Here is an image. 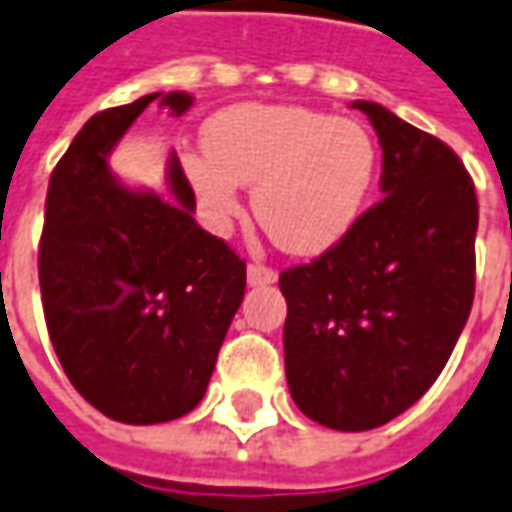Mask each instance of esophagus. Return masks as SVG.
<instances>
[{"label":"esophagus","instance_id":"1","mask_svg":"<svg viewBox=\"0 0 512 512\" xmlns=\"http://www.w3.org/2000/svg\"><path fill=\"white\" fill-rule=\"evenodd\" d=\"M246 280H249V285H271V282H277V271L268 266H260V263H249Z\"/></svg>","mask_w":512,"mask_h":512}]
</instances>
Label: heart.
<instances>
[{
  "instance_id": "1",
  "label": "heart",
  "mask_w": 512,
  "mask_h": 512,
  "mask_svg": "<svg viewBox=\"0 0 512 512\" xmlns=\"http://www.w3.org/2000/svg\"><path fill=\"white\" fill-rule=\"evenodd\" d=\"M205 149L185 157V171L207 221L227 230L241 213L238 185H252L255 219L291 255L324 252L352 230L380 157L360 121L288 105L221 110Z\"/></svg>"
}]
</instances>
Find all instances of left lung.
<instances>
[{"mask_svg":"<svg viewBox=\"0 0 512 512\" xmlns=\"http://www.w3.org/2000/svg\"><path fill=\"white\" fill-rule=\"evenodd\" d=\"M382 199L305 266L285 268V377L318 424L363 432L427 393L474 302L480 207L463 160L377 102Z\"/></svg>","mask_w":512,"mask_h":512,"instance_id":"left-lung-1","label":"left lung"}]
</instances>
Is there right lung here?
Here are the masks:
<instances>
[{"label":"right lung","instance_id":"right-lung-1","mask_svg":"<svg viewBox=\"0 0 512 512\" xmlns=\"http://www.w3.org/2000/svg\"><path fill=\"white\" fill-rule=\"evenodd\" d=\"M160 99L182 116L188 94H149L85 121L52 171L38 246L44 318L57 360L85 402L124 424L191 413L207 391L246 291V263L194 221L177 155L174 202L124 188L107 155Z\"/></svg>","mask_w":512,"mask_h":512}]
</instances>
